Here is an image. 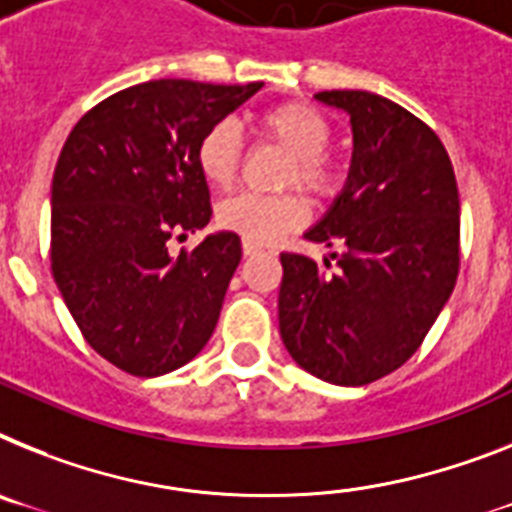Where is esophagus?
Masks as SVG:
<instances>
[{
	"label": "esophagus",
	"mask_w": 512,
	"mask_h": 512,
	"mask_svg": "<svg viewBox=\"0 0 512 512\" xmlns=\"http://www.w3.org/2000/svg\"><path fill=\"white\" fill-rule=\"evenodd\" d=\"M242 249H244V257H252V255H257V252H263V249L257 247V244H249V242H244Z\"/></svg>",
	"instance_id": "obj_1"
}]
</instances>
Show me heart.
<instances>
[{"label": "heart", "mask_w": 512, "mask_h": 512, "mask_svg": "<svg viewBox=\"0 0 512 512\" xmlns=\"http://www.w3.org/2000/svg\"><path fill=\"white\" fill-rule=\"evenodd\" d=\"M260 135L281 145L291 156L286 184H299L317 197H330L341 184L338 163L325 153L330 145V124L307 103H278L257 117ZM197 169L210 187L226 190L239 174L242 163V135L231 119L210 124L197 140ZM307 221V203L296 192L286 195H244L229 197L218 205V223L234 231L249 244H270L278 236L299 229Z\"/></svg>", "instance_id": "heart-1"}]
</instances>
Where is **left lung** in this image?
Listing matches in <instances>:
<instances>
[{
    "label": "left lung",
    "mask_w": 512,
    "mask_h": 512,
    "mask_svg": "<svg viewBox=\"0 0 512 512\" xmlns=\"http://www.w3.org/2000/svg\"><path fill=\"white\" fill-rule=\"evenodd\" d=\"M346 111L354 153L346 187L304 239L338 270L283 252L278 325L309 375L367 385L406 364L458 278L461 203L440 137L398 103L367 90H322Z\"/></svg>",
    "instance_id": "left-lung-1"
}]
</instances>
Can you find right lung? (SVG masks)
Wrapping results in <instances>:
<instances>
[{
	"label": "right lung",
	"mask_w": 512,
	"mask_h": 512,
	"mask_svg": "<svg viewBox=\"0 0 512 512\" xmlns=\"http://www.w3.org/2000/svg\"><path fill=\"white\" fill-rule=\"evenodd\" d=\"M263 83L150 80L72 127L51 182V273L93 351L135 377L174 372L216 330L242 242L208 234L174 257V234L208 226L197 140Z\"/></svg>",
	"instance_id": "obj_1"
}]
</instances>
